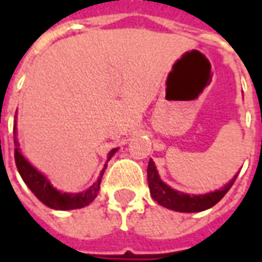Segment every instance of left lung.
<instances>
[{"label": "left lung", "mask_w": 262, "mask_h": 262, "mask_svg": "<svg viewBox=\"0 0 262 262\" xmlns=\"http://www.w3.org/2000/svg\"><path fill=\"white\" fill-rule=\"evenodd\" d=\"M237 176L238 174L233 177L230 182L226 184L225 187H222V189H216L213 192L203 193V195H191V193L177 191L174 188H171L170 185H167L165 182L161 181L153 160L148 161L147 167V181L151 198L164 208L177 210V212H184V213L202 212V210H206V209L214 206L230 189L231 185L236 181Z\"/></svg>", "instance_id": "obj_1"}]
</instances>
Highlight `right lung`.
Listing matches in <instances>:
<instances>
[{
  "label": "right lung",
  "instance_id": "right-lung-1",
  "mask_svg": "<svg viewBox=\"0 0 262 262\" xmlns=\"http://www.w3.org/2000/svg\"><path fill=\"white\" fill-rule=\"evenodd\" d=\"M14 143H15V164H16V168L19 171L22 180L25 182L28 188L31 189L32 192L35 193V196L42 203H45L46 206L52 209H56V210H73V209H81L90 205V203L97 198L98 192H99V185H101V178L103 176V171L108 165V161L111 160V157L114 156L118 148H114L111 150L108 154V161L103 167V170L101 171V176L98 178L97 181L92 184L91 187L82 191V192H61L59 189L50 184V181L48 180V177L42 174L40 171L36 170L33 165L28 161V160L24 157V154L20 153L19 143L16 140V120L14 123Z\"/></svg>",
  "mask_w": 262,
  "mask_h": 262
}]
</instances>
